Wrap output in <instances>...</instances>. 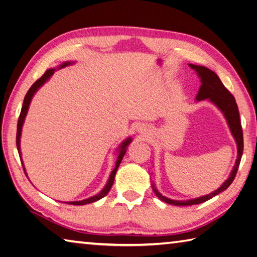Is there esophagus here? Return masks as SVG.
I'll list each match as a JSON object with an SVG mask.
<instances>
[{"label":"esophagus","instance_id":"obj_1","mask_svg":"<svg viewBox=\"0 0 257 257\" xmlns=\"http://www.w3.org/2000/svg\"><path fill=\"white\" fill-rule=\"evenodd\" d=\"M141 130V132H142V131H143V128H140Z\"/></svg>","mask_w":257,"mask_h":257}]
</instances>
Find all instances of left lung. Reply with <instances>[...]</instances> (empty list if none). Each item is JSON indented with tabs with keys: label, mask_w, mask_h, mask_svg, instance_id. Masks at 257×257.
<instances>
[{
	"label": "left lung",
	"mask_w": 257,
	"mask_h": 257,
	"mask_svg": "<svg viewBox=\"0 0 257 257\" xmlns=\"http://www.w3.org/2000/svg\"><path fill=\"white\" fill-rule=\"evenodd\" d=\"M190 66L193 68V70H195L197 72L198 76L202 79V86L197 93L196 100H198L199 101V100L209 99L211 102H214L217 107L222 111V113L227 118V122L229 124L231 133H232V135L234 136L235 142H236L237 159L235 161L233 170H232V172H231L230 177L226 181V182H224L215 192H212V193L208 194V195L203 196V197H198V198L191 199V201H185V202L173 201V199L162 196L161 194L157 190H156L155 185L154 184L152 185L155 194L161 199L162 202H165L167 204H171L174 206H191V205L201 204V203H204L214 196L218 195L219 193L226 191L230 186V184L233 182V180L236 176L237 169H239L240 161H241L242 154H243V131H242V126H241L239 109H237L235 99L232 96V93H231L226 88V87L223 86L221 80L219 79V77L217 76V74L215 72L210 71L209 68L205 67V66L194 65V64H190Z\"/></svg>",
	"instance_id": "1"
}]
</instances>
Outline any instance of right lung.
<instances>
[{"label":"right lung","mask_w":257,"mask_h":257,"mask_svg":"<svg viewBox=\"0 0 257 257\" xmlns=\"http://www.w3.org/2000/svg\"><path fill=\"white\" fill-rule=\"evenodd\" d=\"M70 63H63L61 65V67H63V66H66V65H68ZM54 71L55 70H53V68H50V70H48L45 74L42 75V76L39 78V79H37L35 83L33 84V86L30 87L29 88V90L27 91V93H26V96H25V99H24V103H23V108H22V111H21V114H20V117H18V123H17V133H16V146H17V149H18V153H20V155H21V150H20V139H21V133H22V126H23V123H24V120H25V116H26V114H27V111H28V107H29V103H30V100H31V98H33V96H34V93L37 91V89L39 88V87L45 83L46 80H48V78L51 76V75L54 73ZM131 143V139H128V140H126L125 142H123V144L121 145V147H120V154H118V156H117V159H116V164H115V168H114V170L111 172V176H110V179H109V181H108V183H107V185L104 186V189L100 192L98 195H96V196H93V197H90V198H88V199H85V201H81V202H70V203H67V204H72V205H85V204H89V203H93V202H96V201H98V199H100V198H102L103 196H105L108 194V192L110 191V189H111V186H112V184H113V182H114V177H115V173H116V170H117V168H118V166H120V164H121V161H122V159H123V157H124V155H125V153H126V147H127V145L128 144ZM21 157V156H20ZM25 170V169H24Z\"/></svg>","instance_id":"add662e5"}]
</instances>
